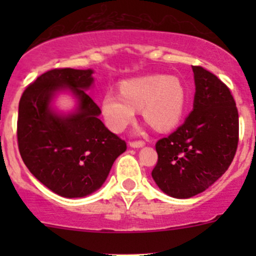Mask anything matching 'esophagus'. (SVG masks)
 I'll use <instances>...</instances> for the list:
<instances>
[{"mask_svg": "<svg viewBox=\"0 0 256 256\" xmlns=\"http://www.w3.org/2000/svg\"><path fill=\"white\" fill-rule=\"evenodd\" d=\"M128 144H130V147H134V148H140V147L144 146V141H131Z\"/></svg>", "mask_w": 256, "mask_h": 256, "instance_id": "1", "label": "esophagus"}]
</instances>
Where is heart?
I'll list each match as a JSON object with an SVG mask.
<instances>
[{
    "label": "heart",
    "mask_w": 256,
    "mask_h": 256,
    "mask_svg": "<svg viewBox=\"0 0 256 256\" xmlns=\"http://www.w3.org/2000/svg\"><path fill=\"white\" fill-rule=\"evenodd\" d=\"M186 102L187 92L180 78L152 74L122 82L120 94L105 92L102 112L106 125L118 132L132 122L136 109L156 130L167 131L180 121Z\"/></svg>",
    "instance_id": "b5f03b06"
}]
</instances>
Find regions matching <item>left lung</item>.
I'll use <instances>...</instances> for the list:
<instances>
[{
  "mask_svg": "<svg viewBox=\"0 0 256 256\" xmlns=\"http://www.w3.org/2000/svg\"><path fill=\"white\" fill-rule=\"evenodd\" d=\"M193 110L174 132L156 142L152 178L174 198H190L210 187L230 166L239 141V115L229 88L193 66Z\"/></svg>",
  "mask_w": 256,
  "mask_h": 256,
  "instance_id": "8db88e82",
  "label": "left lung"
}]
</instances>
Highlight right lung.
Segmentation results:
<instances>
[{"mask_svg": "<svg viewBox=\"0 0 256 256\" xmlns=\"http://www.w3.org/2000/svg\"><path fill=\"white\" fill-rule=\"evenodd\" d=\"M92 69H52L28 85L18 105L17 140L23 162L40 183L66 198L99 190L126 142L105 128L102 110L86 94ZM68 88L78 100L68 116L54 112L56 92Z\"/></svg>", "mask_w": 256, "mask_h": 256, "instance_id": "right-lung-1", "label": "right lung"}]
</instances>
